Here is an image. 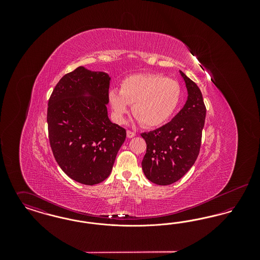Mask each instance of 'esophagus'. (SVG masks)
<instances>
[{"label": "esophagus", "mask_w": 260, "mask_h": 260, "mask_svg": "<svg viewBox=\"0 0 260 260\" xmlns=\"http://www.w3.org/2000/svg\"><path fill=\"white\" fill-rule=\"evenodd\" d=\"M126 136H127L128 138H133V137L136 136V133L131 132V131H126Z\"/></svg>", "instance_id": "34e87169"}]
</instances>
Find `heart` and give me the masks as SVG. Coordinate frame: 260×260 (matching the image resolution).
I'll return each instance as SVG.
<instances>
[{
  "label": "heart",
  "mask_w": 260,
  "mask_h": 260,
  "mask_svg": "<svg viewBox=\"0 0 260 260\" xmlns=\"http://www.w3.org/2000/svg\"><path fill=\"white\" fill-rule=\"evenodd\" d=\"M180 99V85L161 74L129 76L123 80L121 90L111 88L108 92L116 122L123 124L129 105H134V116L145 127H157L169 122Z\"/></svg>",
  "instance_id": "1"
}]
</instances>
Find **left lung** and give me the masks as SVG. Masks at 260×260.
Here are the masks:
<instances>
[{
    "label": "left lung",
    "mask_w": 260,
    "mask_h": 260,
    "mask_svg": "<svg viewBox=\"0 0 260 260\" xmlns=\"http://www.w3.org/2000/svg\"><path fill=\"white\" fill-rule=\"evenodd\" d=\"M185 82L188 98L183 108L168 124L143 133L146 154L142 170L147 179L158 185H170L179 180L198 158L206 106L198 86L179 71Z\"/></svg>",
    "instance_id": "obj_1"
}]
</instances>
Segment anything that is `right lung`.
<instances>
[{"label": "right lung", "instance_id": "obj_1", "mask_svg": "<svg viewBox=\"0 0 260 260\" xmlns=\"http://www.w3.org/2000/svg\"><path fill=\"white\" fill-rule=\"evenodd\" d=\"M111 78L80 66L64 75L48 106L49 139L55 161L75 181L94 185L111 173L125 129L108 118Z\"/></svg>", "mask_w": 260, "mask_h": 260}]
</instances>
